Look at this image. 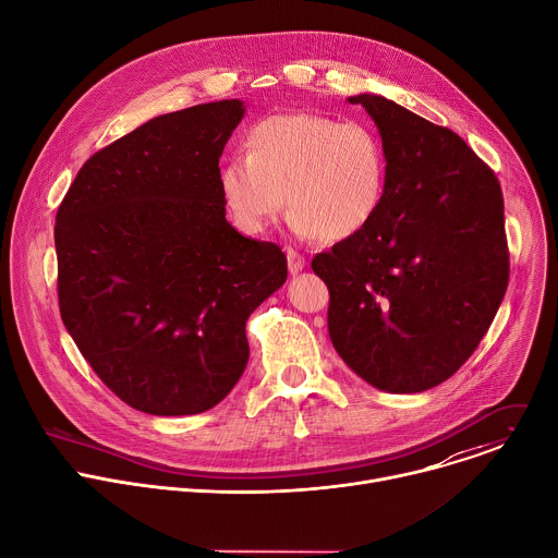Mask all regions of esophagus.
<instances>
[{"instance_id":"34e87169","label":"esophagus","mask_w":558,"mask_h":558,"mask_svg":"<svg viewBox=\"0 0 558 558\" xmlns=\"http://www.w3.org/2000/svg\"><path fill=\"white\" fill-rule=\"evenodd\" d=\"M287 263H289V271L295 276V274H300L304 267H306V260H304V256H300L295 250H287Z\"/></svg>"}]
</instances>
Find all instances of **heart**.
I'll return each mask as SVG.
<instances>
[{
	"instance_id": "heart-1",
	"label": "heart",
	"mask_w": 558,
	"mask_h": 558,
	"mask_svg": "<svg viewBox=\"0 0 558 558\" xmlns=\"http://www.w3.org/2000/svg\"><path fill=\"white\" fill-rule=\"evenodd\" d=\"M386 151L379 136L355 121L323 114H278L260 121L247 154L220 168V194L235 227L258 235L284 209L302 238L347 241L381 205Z\"/></svg>"
}]
</instances>
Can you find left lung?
<instances>
[{
  "label": "left lung",
  "mask_w": 558,
  "mask_h": 558,
  "mask_svg": "<svg viewBox=\"0 0 558 558\" xmlns=\"http://www.w3.org/2000/svg\"><path fill=\"white\" fill-rule=\"evenodd\" d=\"M349 104L381 136L384 198L311 267L329 287V336L344 364L379 390L422 392L474 353L506 295L501 187L448 128L371 93Z\"/></svg>",
  "instance_id": "obj_1"
}]
</instances>
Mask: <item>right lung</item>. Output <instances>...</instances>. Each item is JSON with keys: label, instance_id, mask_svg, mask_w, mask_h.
Instances as JSON below:
<instances>
[{"label": "right lung", "instance_id": "obj_1", "mask_svg": "<svg viewBox=\"0 0 558 558\" xmlns=\"http://www.w3.org/2000/svg\"><path fill=\"white\" fill-rule=\"evenodd\" d=\"M245 117L225 99L154 117L90 156L54 225L61 320L141 413L214 409L241 379L247 317L287 258L225 218L218 158Z\"/></svg>", "mask_w": 558, "mask_h": 558}]
</instances>
